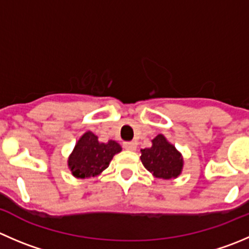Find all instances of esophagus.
Segmentation results:
<instances>
[{
    "label": "esophagus",
    "instance_id": "1",
    "mask_svg": "<svg viewBox=\"0 0 249 249\" xmlns=\"http://www.w3.org/2000/svg\"><path fill=\"white\" fill-rule=\"evenodd\" d=\"M124 148L129 149V151H136L137 143L135 141H126L124 142Z\"/></svg>",
    "mask_w": 249,
    "mask_h": 249
}]
</instances>
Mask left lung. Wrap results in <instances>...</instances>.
Masks as SVG:
<instances>
[{
	"mask_svg": "<svg viewBox=\"0 0 249 249\" xmlns=\"http://www.w3.org/2000/svg\"><path fill=\"white\" fill-rule=\"evenodd\" d=\"M141 152L142 164L156 178H171L180 175L182 169L181 154L163 135L154 137L151 148L141 149Z\"/></svg>",
	"mask_w": 249,
	"mask_h": 249,
	"instance_id": "8db88e82",
	"label": "left lung"
}]
</instances>
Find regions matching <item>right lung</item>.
<instances>
[{
	"instance_id": "right-lung-1",
	"label": "right lung",
	"mask_w": 249,
	"mask_h": 249,
	"mask_svg": "<svg viewBox=\"0 0 249 249\" xmlns=\"http://www.w3.org/2000/svg\"><path fill=\"white\" fill-rule=\"evenodd\" d=\"M122 151V147L115 141L102 143L98 137L89 131L81 136L69 157L68 165L76 178H91L102 173L108 168L113 156Z\"/></svg>"
}]
</instances>
